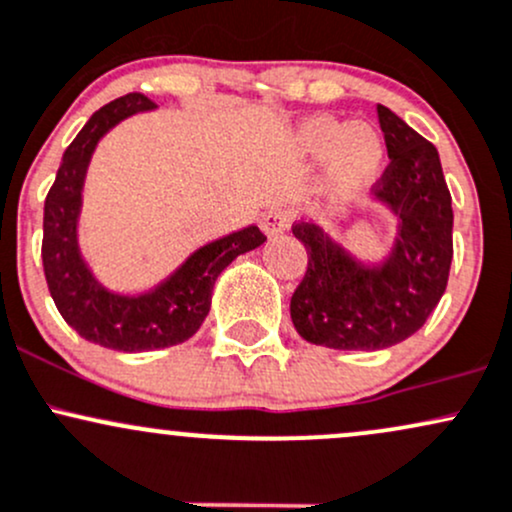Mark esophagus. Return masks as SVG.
<instances>
[{
    "label": "esophagus",
    "instance_id": "obj_1",
    "mask_svg": "<svg viewBox=\"0 0 512 512\" xmlns=\"http://www.w3.org/2000/svg\"><path fill=\"white\" fill-rule=\"evenodd\" d=\"M292 222V212L285 208H271L268 212H263L261 217V229L263 234L268 237H275V234H283Z\"/></svg>",
    "mask_w": 512,
    "mask_h": 512
}]
</instances>
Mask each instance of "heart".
<instances>
[{"mask_svg": "<svg viewBox=\"0 0 512 512\" xmlns=\"http://www.w3.org/2000/svg\"><path fill=\"white\" fill-rule=\"evenodd\" d=\"M297 142L312 157H329V186L341 198L365 193L382 176L387 147L372 125L341 123L331 116L304 120Z\"/></svg>", "mask_w": 512, "mask_h": 512, "instance_id": "obj_1", "label": "heart"}]
</instances>
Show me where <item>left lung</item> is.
I'll return each mask as SVG.
<instances>
[{
  "label": "left lung",
  "instance_id": "obj_1",
  "mask_svg": "<svg viewBox=\"0 0 512 512\" xmlns=\"http://www.w3.org/2000/svg\"><path fill=\"white\" fill-rule=\"evenodd\" d=\"M389 162L372 193L399 220L392 254L380 266L353 258L317 222H295L307 273L290 300L304 341L338 350H380L413 336L447 287L452 263V198L438 149L387 106H377Z\"/></svg>",
  "mask_w": 512,
  "mask_h": 512
}]
</instances>
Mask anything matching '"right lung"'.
Returning a JSON list of instances; mask_svg holds the SVG:
<instances>
[{
    "label": "right lung",
    "instance_id": "right-lung-1",
    "mask_svg": "<svg viewBox=\"0 0 512 512\" xmlns=\"http://www.w3.org/2000/svg\"><path fill=\"white\" fill-rule=\"evenodd\" d=\"M145 94H125L99 108L62 154L43 212V271L62 319L96 346L142 353L188 341L210 312L212 287L239 254L261 246L266 237L256 225L210 241L186 258L171 278L145 295L128 297L106 290L86 268L77 244L82 186L96 142L120 120L152 111Z\"/></svg>",
    "mask_w": 512,
    "mask_h": 512
}]
</instances>
